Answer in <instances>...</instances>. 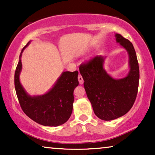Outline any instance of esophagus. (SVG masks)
I'll return each mask as SVG.
<instances>
[{
    "label": "esophagus",
    "instance_id": "34e87169",
    "mask_svg": "<svg viewBox=\"0 0 155 155\" xmlns=\"http://www.w3.org/2000/svg\"><path fill=\"white\" fill-rule=\"evenodd\" d=\"M78 81H79V83L80 84H83V82H84V80H83V79H82V77L80 75H78Z\"/></svg>",
    "mask_w": 155,
    "mask_h": 155
}]
</instances>
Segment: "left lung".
<instances>
[{"instance_id":"obj_1","label":"left lung","mask_w":155,"mask_h":155,"mask_svg":"<svg viewBox=\"0 0 155 155\" xmlns=\"http://www.w3.org/2000/svg\"><path fill=\"white\" fill-rule=\"evenodd\" d=\"M116 41L127 51L129 57V72L127 76L115 79L104 68L106 57L97 56L80 67L84 80L87 96L97 117L111 120L121 117L130 111L137 94L139 65L132 43L119 34Z\"/></svg>"}]
</instances>
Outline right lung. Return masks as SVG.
Masks as SVG:
<instances>
[{
    "mask_svg": "<svg viewBox=\"0 0 155 155\" xmlns=\"http://www.w3.org/2000/svg\"><path fill=\"white\" fill-rule=\"evenodd\" d=\"M29 43L22 48L15 73V87L20 107L28 117L39 124L51 127L61 126L69 119L73 111V92L79 84L78 72H63L47 92L31 96L20 81L22 68L21 57Z\"/></svg>",
    "mask_w": 155,
    "mask_h": 155,
    "instance_id": "add662e5",
    "label": "right lung"
}]
</instances>
